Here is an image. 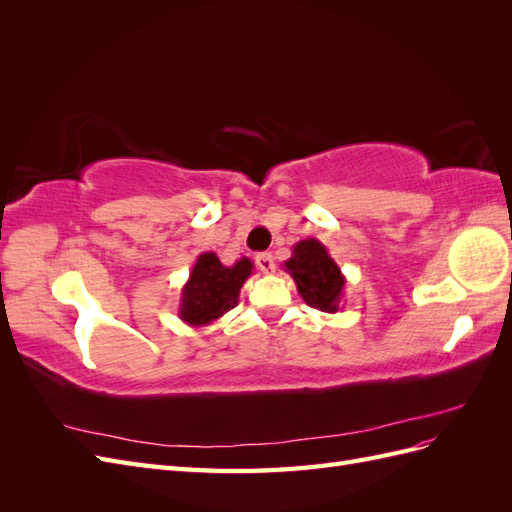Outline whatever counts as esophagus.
Masks as SVG:
<instances>
[{
  "label": "esophagus",
  "mask_w": 512,
  "mask_h": 512,
  "mask_svg": "<svg viewBox=\"0 0 512 512\" xmlns=\"http://www.w3.org/2000/svg\"><path fill=\"white\" fill-rule=\"evenodd\" d=\"M256 265H258V269H260L262 273H271V271L275 269L273 256H271V254H267V252H262V254H258V256H256Z\"/></svg>",
  "instance_id": "esophagus-1"
}]
</instances>
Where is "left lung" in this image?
Segmentation results:
<instances>
[{
    "label": "left lung",
    "mask_w": 512,
    "mask_h": 512,
    "mask_svg": "<svg viewBox=\"0 0 512 512\" xmlns=\"http://www.w3.org/2000/svg\"><path fill=\"white\" fill-rule=\"evenodd\" d=\"M284 271L297 284L301 299L320 312L335 314L344 299L346 277L329 250L318 239H303L292 245V256L284 262Z\"/></svg>",
    "instance_id": "1"
}]
</instances>
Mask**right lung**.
<instances>
[{
    "label": "right lung",
    "mask_w": 512,
    "mask_h": 512,
    "mask_svg": "<svg viewBox=\"0 0 512 512\" xmlns=\"http://www.w3.org/2000/svg\"><path fill=\"white\" fill-rule=\"evenodd\" d=\"M252 271L254 262L245 256L226 267L215 252H203L181 288L177 316L194 329L220 320L239 303V292Z\"/></svg>",
    "instance_id": "obj_1"
}]
</instances>
